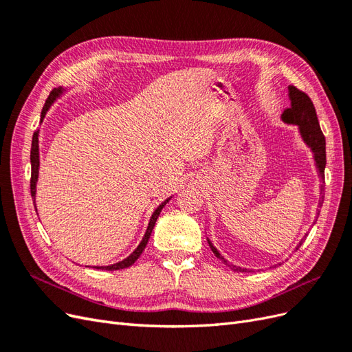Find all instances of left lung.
<instances>
[{
	"mask_svg": "<svg viewBox=\"0 0 352 352\" xmlns=\"http://www.w3.org/2000/svg\"><path fill=\"white\" fill-rule=\"evenodd\" d=\"M289 89V100H291V107L286 109L282 114V120L285 123H289V124H296L298 129H300V133H301V138L302 141L307 144V146L310 148V150L313 151L314 154V162H316V167L318 170V176L322 177V180L324 182V167H326V140H324V135L320 129V124H318V120H317V114H316V109L313 105V101L310 100V97L302 91H300L295 87H291L287 88ZM320 194H322V198L324 195V185L320 186ZM323 204V202L320 201V206ZM307 236V235H305ZM305 236L300 241V243L296 245L298 250L302 245V242L305 241ZM208 241V245L211 251L214 252V255L217 258H220L223 263H225L226 265H229V267L233 270V272H242V273H250L252 270L250 269H243V267H239V265H235L229 263L223 255L217 251V248L214 247V245L211 243L210 239Z\"/></svg>",
	"mask_w": 352,
	"mask_h": 352,
	"instance_id": "8db88e82",
	"label": "left lung"
}]
</instances>
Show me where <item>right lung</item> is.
<instances>
[{
	"instance_id": "add662e5",
	"label": "right lung",
	"mask_w": 352,
	"mask_h": 352,
	"mask_svg": "<svg viewBox=\"0 0 352 352\" xmlns=\"http://www.w3.org/2000/svg\"><path fill=\"white\" fill-rule=\"evenodd\" d=\"M63 91H65V89L58 88V89H54V91H52V92L50 94V97L47 98L44 109H42V113H41V122L44 120V117H45L47 111L50 110L51 104L56 101V98L58 97L60 94H63ZM38 136H39V131H35L34 136H32V148H30V166H32V175H30V195H32V198H34V201H35V195H36V182H38V173H39V144H38L39 141H38ZM170 199H172V197L167 198L166 201H163L162 204H160V206L155 208V211L153 212V216H151V219H150V223H148V228H146V232H145V235H144L141 243L138 245L136 250L129 255V257L122 260V261H119V263H116V264L101 265V267H100V265H97V267H95V269H100V270H120V269L129 267V265H132L138 258H140V255L142 254V251H144L145 247H146L148 239H150V236H151V232H153V229H154V225H155V221H157V219H158V216H160V212H162V210L164 208V206L167 204V202H168ZM35 210H36V204H35Z\"/></svg>"
}]
</instances>
